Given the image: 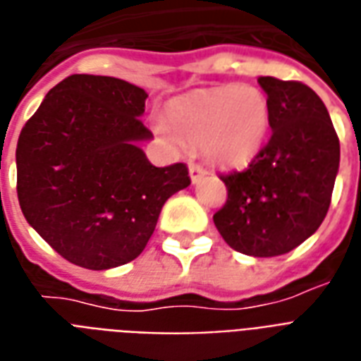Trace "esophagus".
Listing matches in <instances>:
<instances>
[{
	"label": "esophagus",
	"instance_id": "34e87169",
	"mask_svg": "<svg viewBox=\"0 0 361 361\" xmlns=\"http://www.w3.org/2000/svg\"><path fill=\"white\" fill-rule=\"evenodd\" d=\"M188 169H190V178H192V183H198L200 178L204 177L206 175L207 171L200 165V163H194L192 161L190 165H188Z\"/></svg>",
	"mask_w": 361,
	"mask_h": 361
}]
</instances>
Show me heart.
<instances>
[{
    "mask_svg": "<svg viewBox=\"0 0 361 361\" xmlns=\"http://www.w3.org/2000/svg\"><path fill=\"white\" fill-rule=\"evenodd\" d=\"M169 128L159 133L171 140L200 146L213 163L240 167L264 148L271 126V105L257 86H223L184 97L171 105Z\"/></svg>",
    "mask_w": 361,
    "mask_h": 361,
    "instance_id": "obj_1",
    "label": "heart"
}]
</instances>
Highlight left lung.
Returning a JSON list of instances; mask_svg holds the SVG:
<instances>
[{
    "instance_id": "obj_1",
    "label": "left lung",
    "mask_w": 361,
    "mask_h": 361,
    "mask_svg": "<svg viewBox=\"0 0 361 361\" xmlns=\"http://www.w3.org/2000/svg\"><path fill=\"white\" fill-rule=\"evenodd\" d=\"M271 136L244 171L221 175L227 202L213 223L228 246L254 257L290 252L314 235L333 196L341 144L321 97L298 80L259 76Z\"/></svg>"
}]
</instances>
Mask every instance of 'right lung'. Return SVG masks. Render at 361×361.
Segmentation results:
<instances>
[{
  "mask_svg": "<svg viewBox=\"0 0 361 361\" xmlns=\"http://www.w3.org/2000/svg\"><path fill=\"white\" fill-rule=\"evenodd\" d=\"M148 94L113 76L71 75L20 130L17 194L30 227L67 262L119 267L142 254L188 167H155L136 144Z\"/></svg>",
  "mask_w": 361,
  "mask_h": 361,
  "instance_id": "add662e5",
  "label": "right lung"
}]
</instances>
